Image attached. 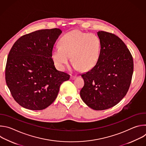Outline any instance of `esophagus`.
I'll list each match as a JSON object with an SVG mask.
<instances>
[{"mask_svg":"<svg viewBox=\"0 0 146 146\" xmlns=\"http://www.w3.org/2000/svg\"><path fill=\"white\" fill-rule=\"evenodd\" d=\"M76 77H77L76 76H70L71 80H74V79H75Z\"/></svg>","mask_w":146,"mask_h":146,"instance_id":"esophagus-1","label":"esophagus"}]
</instances>
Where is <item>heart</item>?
Segmentation results:
<instances>
[{"instance_id":"b5f03b06","label":"heart","mask_w":146,"mask_h":146,"mask_svg":"<svg viewBox=\"0 0 146 146\" xmlns=\"http://www.w3.org/2000/svg\"><path fill=\"white\" fill-rule=\"evenodd\" d=\"M60 45L53 48L52 59L62 70L68 64L70 56L73 68L82 72L91 69L99 60L101 43L95 34L74 30L62 37Z\"/></svg>"}]
</instances>
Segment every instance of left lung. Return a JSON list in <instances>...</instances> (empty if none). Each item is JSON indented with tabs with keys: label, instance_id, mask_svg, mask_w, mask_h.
<instances>
[{
	"label": "left lung",
	"instance_id": "obj_1",
	"mask_svg": "<svg viewBox=\"0 0 146 146\" xmlns=\"http://www.w3.org/2000/svg\"><path fill=\"white\" fill-rule=\"evenodd\" d=\"M101 43L99 60L90 71L82 74L84 86L80 96L95 110L111 108L126 95L133 72L132 56L123 41L114 34L97 32Z\"/></svg>",
	"mask_w": 146,
	"mask_h": 146
}]
</instances>
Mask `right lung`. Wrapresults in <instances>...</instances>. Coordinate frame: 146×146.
Here are the masks:
<instances>
[{"instance_id":"obj_1","label":"right lung","mask_w":146,"mask_h":146,"mask_svg":"<svg viewBox=\"0 0 146 146\" xmlns=\"http://www.w3.org/2000/svg\"><path fill=\"white\" fill-rule=\"evenodd\" d=\"M62 31L42 29L25 35L13 44L5 69L7 87L22 107L43 110L56 98L60 85L70 76L56 69L52 58L54 45Z\"/></svg>"}]
</instances>
